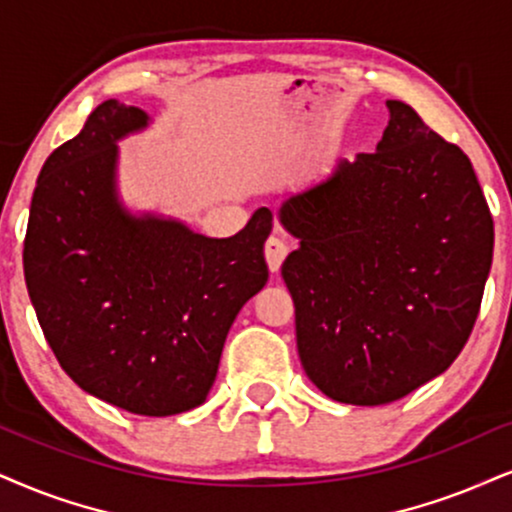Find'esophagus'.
<instances>
[{"label": "esophagus", "instance_id": "esophagus-1", "mask_svg": "<svg viewBox=\"0 0 512 512\" xmlns=\"http://www.w3.org/2000/svg\"><path fill=\"white\" fill-rule=\"evenodd\" d=\"M263 251H266V261H268L270 273H277V270H280V266H282V261H285L287 254H289V246H287L285 239L270 237L266 242V249H263Z\"/></svg>", "mask_w": 512, "mask_h": 512}]
</instances>
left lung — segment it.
Wrapping results in <instances>:
<instances>
[{
    "instance_id": "1",
    "label": "left lung",
    "mask_w": 512,
    "mask_h": 512,
    "mask_svg": "<svg viewBox=\"0 0 512 512\" xmlns=\"http://www.w3.org/2000/svg\"><path fill=\"white\" fill-rule=\"evenodd\" d=\"M375 154L282 201L299 239L282 263L308 380L332 401L382 406L456 361L475 325L494 220L468 156L389 99Z\"/></svg>"
}]
</instances>
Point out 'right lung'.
I'll return each mask as SVG.
<instances>
[{"mask_svg": "<svg viewBox=\"0 0 512 512\" xmlns=\"http://www.w3.org/2000/svg\"><path fill=\"white\" fill-rule=\"evenodd\" d=\"M149 125L106 99L37 178L23 270L40 327L66 375L111 406L166 418L201 406L237 313L268 282L258 208L235 237L132 213L118 194V142Z\"/></svg>", "mask_w": 512, "mask_h": 512, "instance_id": "1", "label": "right lung"}]
</instances>
